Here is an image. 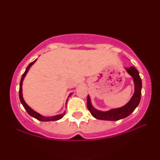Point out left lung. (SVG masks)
<instances>
[{"mask_svg": "<svg viewBox=\"0 0 160 160\" xmlns=\"http://www.w3.org/2000/svg\"><path fill=\"white\" fill-rule=\"evenodd\" d=\"M126 72L133 79L134 85H135V90H134L133 95L131 99L128 101V103L120 108H112L108 111H99L93 107L92 104L90 96L88 95L87 97V108L90 111L91 114L98 119L102 120H109V121H117L119 120L126 118L129 116L135 109L138 107L141 100V88H142V82L139 75L138 71L133 66L130 68H125Z\"/></svg>", "mask_w": 160, "mask_h": 160, "instance_id": "obj_1", "label": "left lung"}]
</instances>
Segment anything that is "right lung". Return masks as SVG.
<instances>
[{
    "mask_svg": "<svg viewBox=\"0 0 160 160\" xmlns=\"http://www.w3.org/2000/svg\"><path fill=\"white\" fill-rule=\"evenodd\" d=\"M37 59H38V58H37ZM37 59L34 60V62H32V63L29 64L28 66L27 67V68L25 69V73H24V74H22V76L21 81H20V84H19V99H20V102H21L22 104L23 105L24 108L26 110L28 113V114L30 116H32V117H34V118L37 119V120H38L40 121H43V122L58 120H60V119H62V117H64V115H65V111H64L62 113H60V114H57V115H55V116H51V117H45V116L41 115L40 113H38V112L34 111V110H33L31 107H29V106L27 104L26 102H25V100H24L23 95H22V82H23V80H24V79H25V76H26V74H28V72L29 69H30L31 67H32V66L34 65V62L37 61ZM72 94H73V93H71V94L68 95V98ZM67 102H68V99H67V101H66V104H67Z\"/></svg>",
    "mask_w": 160,
    "mask_h": 160,
    "instance_id": "add662e5",
    "label": "right lung"
}]
</instances>
